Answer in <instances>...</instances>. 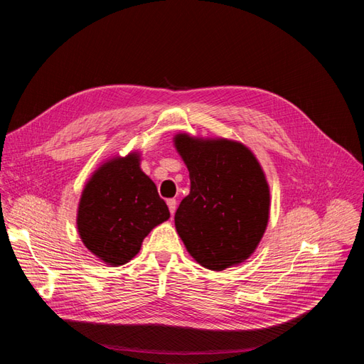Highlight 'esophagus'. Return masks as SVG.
<instances>
[{"mask_svg":"<svg viewBox=\"0 0 364 364\" xmlns=\"http://www.w3.org/2000/svg\"><path fill=\"white\" fill-rule=\"evenodd\" d=\"M167 205H168V209H170V213L173 215L176 213V199H168Z\"/></svg>","mask_w":364,"mask_h":364,"instance_id":"34e87169","label":"esophagus"}]
</instances>
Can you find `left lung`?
Returning <instances> with one entry per match:
<instances>
[{"label":"left lung","mask_w":364,"mask_h":364,"mask_svg":"<svg viewBox=\"0 0 364 364\" xmlns=\"http://www.w3.org/2000/svg\"><path fill=\"white\" fill-rule=\"evenodd\" d=\"M190 171V194L174 225L190 255L209 270L247 259L266 232L270 190L255 155L237 141L174 136Z\"/></svg>","instance_id":"1"}]
</instances>
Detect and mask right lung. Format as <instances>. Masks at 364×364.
Segmentation results:
<instances>
[{
	"label": "right lung",
	"instance_id": "add662e5",
	"mask_svg": "<svg viewBox=\"0 0 364 364\" xmlns=\"http://www.w3.org/2000/svg\"><path fill=\"white\" fill-rule=\"evenodd\" d=\"M168 218V206L134 151L94 171L82 191L77 229L97 258L123 266L139 252L150 230Z\"/></svg>",
	"mask_w": 364,
	"mask_h": 364
}]
</instances>
